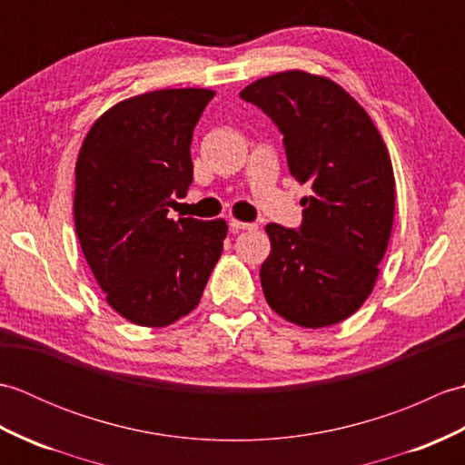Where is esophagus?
Masks as SVG:
<instances>
[{"mask_svg": "<svg viewBox=\"0 0 465 465\" xmlns=\"http://www.w3.org/2000/svg\"><path fill=\"white\" fill-rule=\"evenodd\" d=\"M230 227H232L233 233H238V232H255V230H258V225H255V223L240 222V220H232Z\"/></svg>", "mask_w": 465, "mask_h": 465, "instance_id": "34e87169", "label": "esophagus"}]
</instances>
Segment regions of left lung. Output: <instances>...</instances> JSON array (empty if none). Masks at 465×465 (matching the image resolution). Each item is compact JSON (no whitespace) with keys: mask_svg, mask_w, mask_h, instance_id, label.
<instances>
[{"mask_svg":"<svg viewBox=\"0 0 465 465\" xmlns=\"http://www.w3.org/2000/svg\"><path fill=\"white\" fill-rule=\"evenodd\" d=\"M240 97L278 125L292 175L313 192L302 200L300 230L265 225V300L303 328L343 322L368 300L388 250L396 207L388 147L363 107L328 77L292 69Z\"/></svg>","mask_w":465,"mask_h":465,"instance_id":"left-lung-1","label":"left lung"}]
</instances>
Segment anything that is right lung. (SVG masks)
Segmentation results:
<instances>
[{
	"mask_svg": "<svg viewBox=\"0 0 465 465\" xmlns=\"http://www.w3.org/2000/svg\"><path fill=\"white\" fill-rule=\"evenodd\" d=\"M213 95L185 87L130 97L92 125L77 155L82 252L107 303L145 328L190 313L223 250V220L167 217L193 180V127Z\"/></svg>",
	"mask_w": 465,
	"mask_h": 465,
	"instance_id": "right-lung-1",
	"label": "right lung"
}]
</instances>
